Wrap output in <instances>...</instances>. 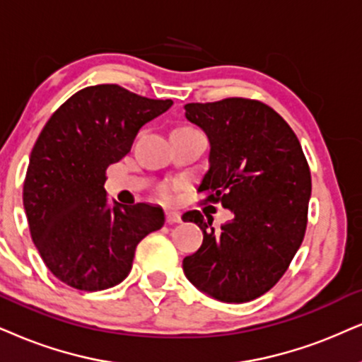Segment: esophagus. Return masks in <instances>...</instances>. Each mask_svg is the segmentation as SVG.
Listing matches in <instances>:
<instances>
[{
	"label": "esophagus",
	"mask_w": 362,
	"mask_h": 362,
	"mask_svg": "<svg viewBox=\"0 0 362 362\" xmlns=\"http://www.w3.org/2000/svg\"><path fill=\"white\" fill-rule=\"evenodd\" d=\"M165 221H167V223H180L182 222V215L175 212V210H167Z\"/></svg>",
	"instance_id": "34e87169"
}]
</instances>
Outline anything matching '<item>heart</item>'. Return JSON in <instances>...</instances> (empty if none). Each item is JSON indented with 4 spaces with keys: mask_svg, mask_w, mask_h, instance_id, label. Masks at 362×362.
Returning <instances> with one entry per match:
<instances>
[{
    "mask_svg": "<svg viewBox=\"0 0 362 362\" xmlns=\"http://www.w3.org/2000/svg\"><path fill=\"white\" fill-rule=\"evenodd\" d=\"M173 190H175V184H172V182H168V184H163L160 187V195L163 197V199H170L173 195Z\"/></svg>",
    "mask_w": 362,
    "mask_h": 362,
    "instance_id": "b5f03b06",
    "label": "heart"
}]
</instances>
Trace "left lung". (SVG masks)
<instances>
[{
	"label": "left lung",
	"instance_id": "1",
	"mask_svg": "<svg viewBox=\"0 0 362 362\" xmlns=\"http://www.w3.org/2000/svg\"><path fill=\"white\" fill-rule=\"evenodd\" d=\"M185 117L210 140L202 202L222 204L234 217L214 228L200 210L182 215L204 232L184 272L217 300L249 303L276 286L303 244L309 163L289 123L259 100L187 103Z\"/></svg>",
	"mask_w": 362,
	"mask_h": 362
}]
</instances>
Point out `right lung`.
<instances>
[{
    "mask_svg": "<svg viewBox=\"0 0 362 362\" xmlns=\"http://www.w3.org/2000/svg\"><path fill=\"white\" fill-rule=\"evenodd\" d=\"M172 100H153L120 85H93L49 117L30 155L23 205L31 239L49 272L73 289L117 286L132 271L135 249L165 215L148 204L107 205V168L130 152L145 123Z\"/></svg>",
    "mask_w": 362,
    "mask_h": 362,
    "instance_id": "1",
    "label": "right lung"
}]
</instances>
